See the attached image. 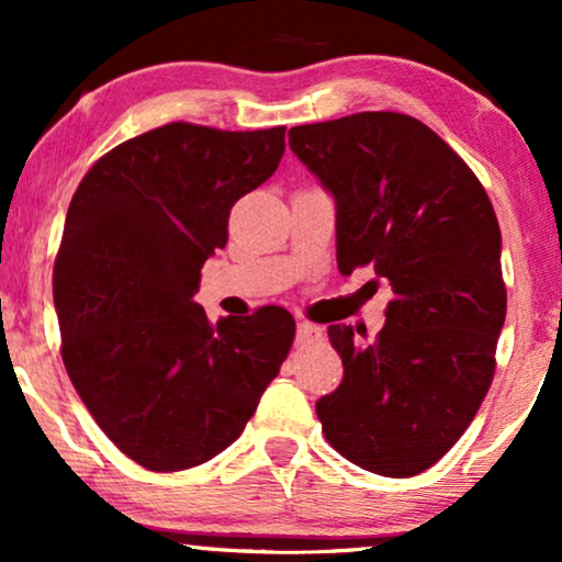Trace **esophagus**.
<instances>
[{"mask_svg": "<svg viewBox=\"0 0 562 562\" xmlns=\"http://www.w3.org/2000/svg\"><path fill=\"white\" fill-rule=\"evenodd\" d=\"M323 336V328L315 323H307V321H300L296 323V341L300 344H310V341H317V338Z\"/></svg>", "mask_w": 562, "mask_h": 562, "instance_id": "obj_1", "label": "esophagus"}]
</instances>
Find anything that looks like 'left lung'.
Listing matches in <instances>:
<instances>
[{
	"label": "left lung",
	"instance_id": "1",
	"mask_svg": "<svg viewBox=\"0 0 562 562\" xmlns=\"http://www.w3.org/2000/svg\"><path fill=\"white\" fill-rule=\"evenodd\" d=\"M336 203L341 273L375 266L393 300L375 341L330 325L344 380L315 412L351 463L414 476L472 425L505 323L501 226L474 171L427 124L362 112L289 130Z\"/></svg>",
	"mask_w": 562,
	"mask_h": 562
}]
</instances>
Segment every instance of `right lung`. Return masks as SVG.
<instances>
[{
	"label": "right lung",
	"mask_w": 562,
	"mask_h": 562,
	"mask_svg": "<svg viewBox=\"0 0 562 562\" xmlns=\"http://www.w3.org/2000/svg\"><path fill=\"white\" fill-rule=\"evenodd\" d=\"M283 135L171 122L109 150L69 203L54 262L61 359L109 440L150 472L232 446L294 341L286 310L211 323L192 300L232 205L279 169Z\"/></svg>",
	"instance_id": "add662e5"
}]
</instances>
